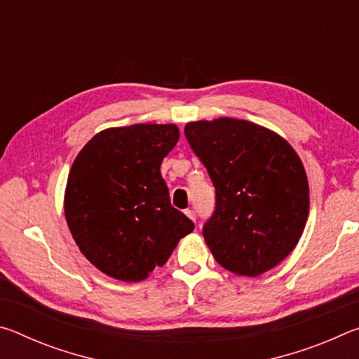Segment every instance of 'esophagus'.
<instances>
[{
	"label": "esophagus",
	"instance_id": "34e87169",
	"mask_svg": "<svg viewBox=\"0 0 359 359\" xmlns=\"http://www.w3.org/2000/svg\"><path fill=\"white\" fill-rule=\"evenodd\" d=\"M185 214H187V217H190L191 220H196V212H194L193 209H187Z\"/></svg>",
	"mask_w": 359,
	"mask_h": 359
}]
</instances>
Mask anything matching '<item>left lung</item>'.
<instances>
[{
    "label": "left lung",
    "instance_id": "obj_1",
    "mask_svg": "<svg viewBox=\"0 0 359 359\" xmlns=\"http://www.w3.org/2000/svg\"><path fill=\"white\" fill-rule=\"evenodd\" d=\"M185 137L215 187L203 226L217 263L257 277L290 255L309 215V184L293 147L276 133L238 118L191 121Z\"/></svg>",
    "mask_w": 359,
    "mask_h": 359
}]
</instances>
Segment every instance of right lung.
<instances>
[{
	"instance_id": "right-lung-1",
	"label": "right lung",
	"mask_w": 359,
	"mask_h": 359,
	"mask_svg": "<svg viewBox=\"0 0 359 359\" xmlns=\"http://www.w3.org/2000/svg\"><path fill=\"white\" fill-rule=\"evenodd\" d=\"M177 141L175 125L109 128L90 139L72 163L66 222L83 257L109 277L144 280L194 229L171 205L160 172Z\"/></svg>"
}]
</instances>
